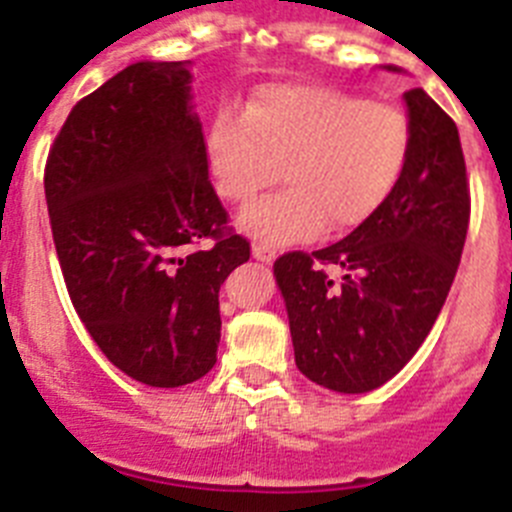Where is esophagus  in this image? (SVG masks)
I'll return each mask as SVG.
<instances>
[{"label":"esophagus","mask_w":512,"mask_h":512,"mask_svg":"<svg viewBox=\"0 0 512 512\" xmlns=\"http://www.w3.org/2000/svg\"><path fill=\"white\" fill-rule=\"evenodd\" d=\"M251 253H253V259H256V261H266V264L277 259V248L271 246V243H264V241L253 243Z\"/></svg>","instance_id":"obj_1"}]
</instances>
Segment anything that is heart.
Here are the masks:
<instances>
[{
    "label": "heart",
    "instance_id": "b5f03b06",
    "mask_svg": "<svg viewBox=\"0 0 512 512\" xmlns=\"http://www.w3.org/2000/svg\"><path fill=\"white\" fill-rule=\"evenodd\" d=\"M215 192L246 205L282 166L284 187L253 202L241 228L253 238L287 243L366 223L387 202L410 151L400 110L320 84H277L246 110L217 112L207 128Z\"/></svg>",
    "mask_w": 512,
    "mask_h": 512
}]
</instances>
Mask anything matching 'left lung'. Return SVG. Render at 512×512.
<instances>
[{
    "mask_svg": "<svg viewBox=\"0 0 512 512\" xmlns=\"http://www.w3.org/2000/svg\"><path fill=\"white\" fill-rule=\"evenodd\" d=\"M405 104L410 151L387 202L343 241L274 261L297 369L343 395L377 390L413 359L467 241L472 202L456 122L423 89L405 92ZM325 265L342 269L341 283Z\"/></svg>",
    "mask_w": 512,
    "mask_h": 512,
    "instance_id": "8db88e82",
    "label": "left lung"
}]
</instances>
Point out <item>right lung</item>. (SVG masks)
I'll return each instance as SVG.
<instances>
[{
    "label": "right lung",
    "instance_id": "right-lung-1",
    "mask_svg": "<svg viewBox=\"0 0 512 512\" xmlns=\"http://www.w3.org/2000/svg\"><path fill=\"white\" fill-rule=\"evenodd\" d=\"M189 84L187 61L133 63L76 102L45 161L76 315L120 372L151 387L215 366L220 284L251 256L210 184Z\"/></svg>",
    "mask_w": 512,
    "mask_h": 512
}]
</instances>
